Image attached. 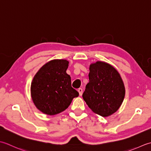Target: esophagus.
Here are the masks:
<instances>
[{
  "instance_id": "1",
  "label": "esophagus",
  "mask_w": 151,
  "mask_h": 151,
  "mask_svg": "<svg viewBox=\"0 0 151 151\" xmlns=\"http://www.w3.org/2000/svg\"><path fill=\"white\" fill-rule=\"evenodd\" d=\"M78 92H79L80 96H81V95L83 94V89H82L81 88H78Z\"/></svg>"
}]
</instances>
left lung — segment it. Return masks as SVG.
<instances>
[{
  "instance_id": "1",
  "label": "left lung",
  "mask_w": 151,
  "mask_h": 151,
  "mask_svg": "<svg viewBox=\"0 0 151 151\" xmlns=\"http://www.w3.org/2000/svg\"><path fill=\"white\" fill-rule=\"evenodd\" d=\"M89 82L83 98L96 114L107 116L116 112L124 100L125 88L121 76L110 64L98 61L91 64Z\"/></svg>"
}]
</instances>
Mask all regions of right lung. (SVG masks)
Segmentation results:
<instances>
[{"instance_id": "obj_1", "label": "right lung", "mask_w": 151, "mask_h": 151, "mask_svg": "<svg viewBox=\"0 0 151 151\" xmlns=\"http://www.w3.org/2000/svg\"><path fill=\"white\" fill-rule=\"evenodd\" d=\"M68 61L51 60L44 64L33 78L31 96L36 107L49 115L67 109L79 93L72 87L71 78L66 73Z\"/></svg>"}]
</instances>
